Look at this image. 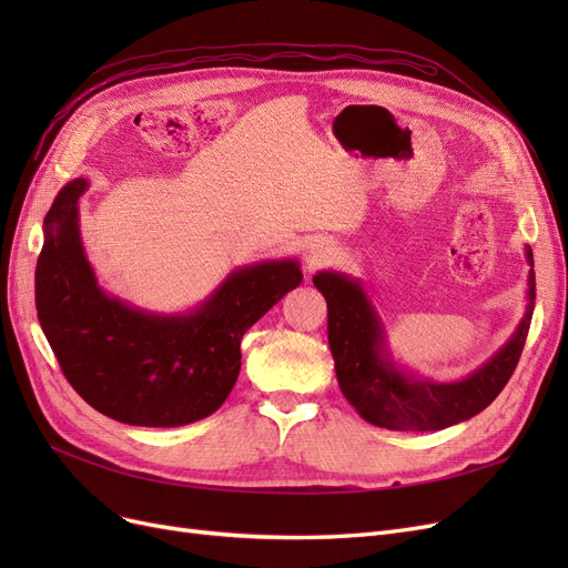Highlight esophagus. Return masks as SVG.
I'll return each mask as SVG.
<instances>
[{
	"mask_svg": "<svg viewBox=\"0 0 568 568\" xmlns=\"http://www.w3.org/2000/svg\"><path fill=\"white\" fill-rule=\"evenodd\" d=\"M334 253H336V246H334V242H329V239L315 236L313 242L307 244V261H311V265H320L322 261L332 257Z\"/></svg>",
	"mask_w": 568,
	"mask_h": 568,
	"instance_id": "obj_1",
	"label": "esophagus"
}]
</instances>
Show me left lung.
<instances>
[{
    "mask_svg": "<svg viewBox=\"0 0 568 568\" xmlns=\"http://www.w3.org/2000/svg\"><path fill=\"white\" fill-rule=\"evenodd\" d=\"M526 311L505 346L459 382L422 379L395 363L386 326L359 280L343 272H317L313 282L326 301V336L341 393L365 422L390 432H440L486 409L517 367L536 307V272L526 246Z\"/></svg>",
    "mask_w": 568,
    "mask_h": 568,
    "instance_id": "1",
    "label": "left lung"
}]
</instances>
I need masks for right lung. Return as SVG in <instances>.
<instances>
[{
	"instance_id": "right-lung-1",
	"label": "right lung",
	"mask_w": 568,
	"mask_h": 568,
	"mask_svg": "<svg viewBox=\"0 0 568 568\" xmlns=\"http://www.w3.org/2000/svg\"><path fill=\"white\" fill-rule=\"evenodd\" d=\"M78 178L44 217L36 270L42 332L61 372L101 415L132 426H184L227 400L242 369V338L274 303L303 282L298 261L232 270L194 311L163 315L99 286L80 236Z\"/></svg>"
}]
</instances>
